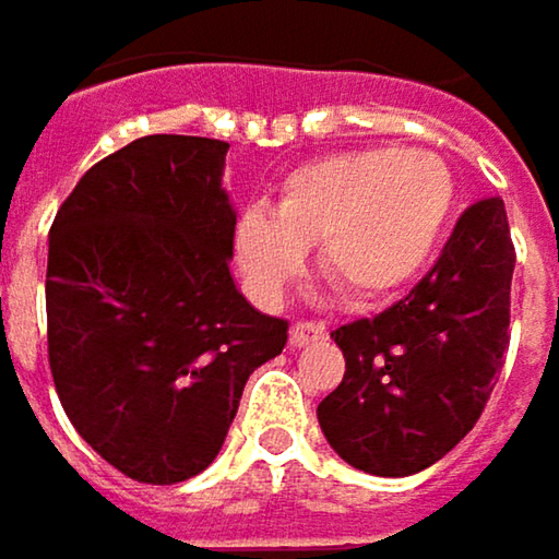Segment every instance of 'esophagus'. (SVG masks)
Wrapping results in <instances>:
<instances>
[{
    "mask_svg": "<svg viewBox=\"0 0 559 559\" xmlns=\"http://www.w3.org/2000/svg\"><path fill=\"white\" fill-rule=\"evenodd\" d=\"M330 330H326V323H317V320H297L294 326H290V346L294 349H300V346H307V343H317V340H323Z\"/></svg>",
    "mask_w": 559,
    "mask_h": 559,
    "instance_id": "obj_1",
    "label": "esophagus"
}]
</instances>
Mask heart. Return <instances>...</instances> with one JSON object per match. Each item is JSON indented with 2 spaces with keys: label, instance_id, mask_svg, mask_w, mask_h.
<instances>
[{
  "label": "heart",
  "instance_id": "heart-1",
  "mask_svg": "<svg viewBox=\"0 0 559 559\" xmlns=\"http://www.w3.org/2000/svg\"><path fill=\"white\" fill-rule=\"evenodd\" d=\"M456 210V177L433 152L356 148L294 168L275 210L236 219L233 246L259 300L275 304L320 242L323 275L356 300L407 287L440 249Z\"/></svg>",
  "mask_w": 559,
  "mask_h": 559
}]
</instances>
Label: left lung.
I'll return each instance as SVG.
<instances>
[{
  "instance_id": "obj_1",
  "label": "left lung",
  "mask_w": 559,
  "mask_h": 559,
  "mask_svg": "<svg viewBox=\"0 0 559 559\" xmlns=\"http://www.w3.org/2000/svg\"><path fill=\"white\" fill-rule=\"evenodd\" d=\"M514 246L499 197L473 203L437 265L372 320L330 333L346 356L317 404L326 443L369 476H414L479 420L508 349Z\"/></svg>"
}]
</instances>
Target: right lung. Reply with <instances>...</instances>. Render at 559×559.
<instances>
[{
	"mask_svg": "<svg viewBox=\"0 0 559 559\" xmlns=\"http://www.w3.org/2000/svg\"><path fill=\"white\" fill-rule=\"evenodd\" d=\"M226 142L145 135L86 170L48 236V356L76 433L119 473H203L249 376L287 343L229 272Z\"/></svg>",
	"mask_w": 559,
	"mask_h": 559,
	"instance_id": "right-lung-1",
	"label": "right lung"
}]
</instances>
